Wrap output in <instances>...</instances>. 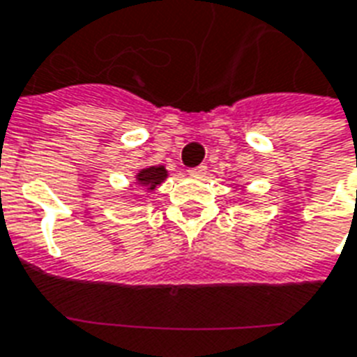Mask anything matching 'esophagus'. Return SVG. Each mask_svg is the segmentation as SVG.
Segmentation results:
<instances>
[{
    "instance_id": "esophagus-1",
    "label": "esophagus",
    "mask_w": 357,
    "mask_h": 357,
    "mask_svg": "<svg viewBox=\"0 0 357 357\" xmlns=\"http://www.w3.org/2000/svg\"><path fill=\"white\" fill-rule=\"evenodd\" d=\"M206 170H208V168H206L204 165L195 166V168H191V170H189V176H192V178H202V176L206 174Z\"/></svg>"
}]
</instances>
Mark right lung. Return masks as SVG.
I'll use <instances>...</instances> for the list:
<instances>
[{"instance_id":"1","label":"right lung","mask_w":357,"mask_h":357,"mask_svg":"<svg viewBox=\"0 0 357 357\" xmlns=\"http://www.w3.org/2000/svg\"><path fill=\"white\" fill-rule=\"evenodd\" d=\"M166 176H168V172H166L165 166H147V168L136 174V183L147 189V191H153L165 181Z\"/></svg>"}]
</instances>
